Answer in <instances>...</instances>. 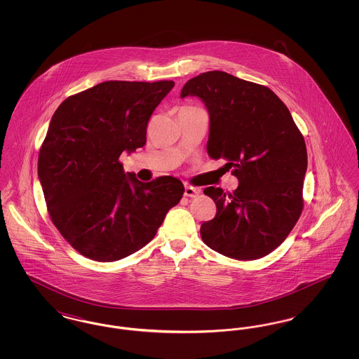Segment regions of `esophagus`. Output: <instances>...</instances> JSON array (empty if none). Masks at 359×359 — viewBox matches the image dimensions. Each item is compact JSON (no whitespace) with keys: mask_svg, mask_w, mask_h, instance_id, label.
Listing matches in <instances>:
<instances>
[{"mask_svg":"<svg viewBox=\"0 0 359 359\" xmlns=\"http://www.w3.org/2000/svg\"><path fill=\"white\" fill-rule=\"evenodd\" d=\"M199 194H201L199 188L192 187V186H186L184 188V196H187V198H195Z\"/></svg>","mask_w":359,"mask_h":359,"instance_id":"1","label":"esophagus"}]
</instances>
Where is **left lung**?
Instances as JSON below:
<instances>
[{
	"label": "left lung",
	"mask_w": 359,
	"mask_h": 359,
	"mask_svg": "<svg viewBox=\"0 0 359 359\" xmlns=\"http://www.w3.org/2000/svg\"><path fill=\"white\" fill-rule=\"evenodd\" d=\"M199 97L210 114L207 154L226 160L239 184L233 194L205 188L217 205L202 223L208 248L239 261L265 257L288 237L303 211L306 141L288 107L266 86L223 71L189 79L180 97Z\"/></svg>",
	"instance_id": "8db88e82"
}]
</instances>
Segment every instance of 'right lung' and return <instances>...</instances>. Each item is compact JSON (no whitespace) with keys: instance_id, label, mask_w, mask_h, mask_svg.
<instances>
[{"instance_id":"obj_1","label":"right lung","mask_w":359,"mask_h":359,"mask_svg":"<svg viewBox=\"0 0 359 359\" xmlns=\"http://www.w3.org/2000/svg\"><path fill=\"white\" fill-rule=\"evenodd\" d=\"M175 82L109 81L66 98L52 116L37 161L52 223L100 262L130 256L154 239L183 183L125 173L120 156L147 142V126Z\"/></svg>"}]
</instances>
